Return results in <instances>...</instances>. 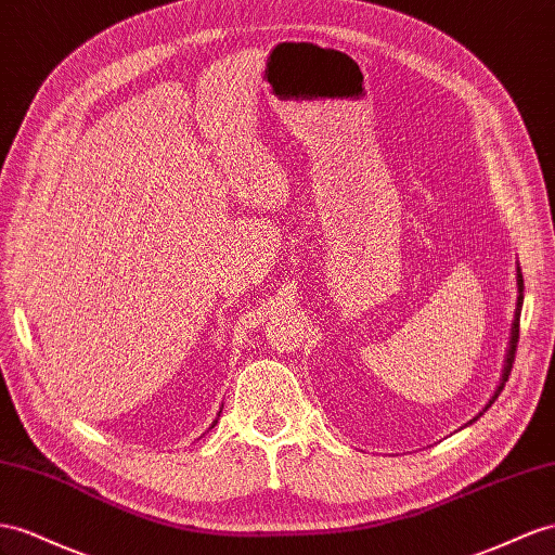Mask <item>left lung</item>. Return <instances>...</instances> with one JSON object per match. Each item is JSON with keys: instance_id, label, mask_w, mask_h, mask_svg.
Here are the masks:
<instances>
[{"instance_id": "obj_1", "label": "left lung", "mask_w": 555, "mask_h": 555, "mask_svg": "<svg viewBox=\"0 0 555 555\" xmlns=\"http://www.w3.org/2000/svg\"><path fill=\"white\" fill-rule=\"evenodd\" d=\"M516 281H518V300H516V314H514V323H511V337H508V349H506V357H504V367H502V377H500V385H496V389H494V393H492V399L488 401V405H486V410L494 403V399L496 396L502 393V389H504V385H506V379H508V375H511V367H514V359H516V347H518V328H520V309H522V274H520V267H518V274H516ZM486 410H482V413H486ZM482 413H478L472 422H476ZM468 422V424H472Z\"/></svg>"}]
</instances>
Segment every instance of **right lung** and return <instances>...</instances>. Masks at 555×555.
<instances>
[{"label": "right lung", "instance_id": "right-lung-1", "mask_svg": "<svg viewBox=\"0 0 555 555\" xmlns=\"http://www.w3.org/2000/svg\"><path fill=\"white\" fill-rule=\"evenodd\" d=\"M220 413H222V410H220ZM218 417H220V415H218ZM216 422H218V420H216ZM216 422H212V424H210V426H216Z\"/></svg>", "mask_w": 555, "mask_h": 555}]
</instances>
